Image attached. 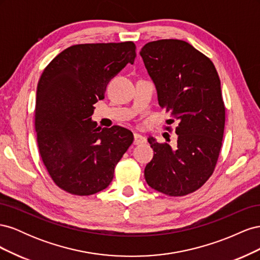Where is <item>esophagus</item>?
Here are the masks:
<instances>
[{"mask_svg":"<svg viewBox=\"0 0 260 260\" xmlns=\"http://www.w3.org/2000/svg\"><path fill=\"white\" fill-rule=\"evenodd\" d=\"M146 142V139L145 137L141 136V135H138V133H136L135 135V140H133V144L135 145H139V144H143Z\"/></svg>","mask_w":260,"mask_h":260,"instance_id":"esophagus-1","label":"esophagus"}]
</instances>
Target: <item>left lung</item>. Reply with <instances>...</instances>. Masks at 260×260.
Returning a JSON list of instances; mask_svg holds the SVG:
<instances>
[{"instance_id":"1","label":"left lung","mask_w":260,"mask_h":260,"mask_svg":"<svg viewBox=\"0 0 260 260\" xmlns=\"http://www.w3.org/2000/svg\"><path fill=\"white\" fill-rule=\"evenodd\" d=\"M140 55L159 106L179 121L174 148L147 139L154 156L145 180L169 196L193 193L212 175L222 145L225 108L218 73L207 56L182 40L148 42Z\"/></svg>"}]
</instances>
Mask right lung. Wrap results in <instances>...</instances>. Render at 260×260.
Listing matches in <instances>:
<instances>
[{"label":"right lung","mask_w":260,"mask_h":260,"mask_svg":"<svg viewBox=\"0 0 260 260\" xmlns=\"http://www.w3.org/2000/svg\"><path fill=\"white\" fill-rule=\"evenodd\" d=\"M136 44H77L46 66L37 88L36 132L42 161L54 183L70 194L103 191L133 142L128 129L98 127L94 104L108 82L133 64Z\"/></svg>","instance_id":"right-lung-1"}]
</instances>
